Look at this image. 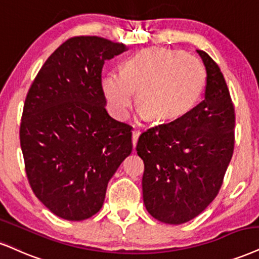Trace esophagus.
I'll list each match as a JSON object with an SVG mask.
<instances>
[{"label":"esophagus","instance_id":"obj_1","mask_svg":"<svg viewBox=\"0 0 259 259\" xmlns=\"http://www.w3.org/2000/svg\"><path fill=\"white\" fill-rule=\"evenodd\" d=\"M138 138H139V131H133L132 132V144L135 149H136L137 142H138Z\"/></svg>","mask_w":259,"mask_h":259}]
</instances>
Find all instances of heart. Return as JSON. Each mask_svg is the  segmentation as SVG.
Here are the masks:
<instances>
[{"instance_id":"heart-1","label":"heart","mask_w":259,"mask_h":259,"mask_svg":"<svg viewBox=\"0 0 259 259\" xmlns=\"http://www.w3.org/2000/svg\"><path fill=\"white\" fill-rule=\"evenodd\" d=\"M205 71L192 55L164 48L144 49L124 63L123 72L105 75L102 89L108 108L124 119L138 91L137 104L146 116L168 122L187 113L202 94Z\"/></svg>"}]
</instances>
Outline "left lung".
<instances>
[{
  "mask_svg": "<svg viewBox=\"0 0 259 259\" xmlns=\"http://www.w3.org/2000/svg\"><path fill=\"white\" fill-rule=\"evenodd\" d=\"M206 69L205 97L171 122L146 130L137 152L144 161L143 199L150 215L181 225L218 196L234 151L235 114L223 74L197 50Z\"/></svg>",
  "mask_w": 259,
  "mask_h": 259,
  "instance_id": "8db88e82",
  "label": "left lung"
}]
</instances>
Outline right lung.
Listing matches in <instances>:
<instances>
[{"instance_id":"right-lung-1","label":"right lung","mask_w":259,"mask_h":259,"mask_svg":"<svg viewBox=\"0 0 259 259\" xmlns=\"http://www.w3.org/2000/svg\"><path fill=\"white\" fill-rule=\"evenodd\" d=\"M122 43L76 36L41 66L20 123L25 171L53 213L81 221L100 211L109 180L132 152L128 124L105 110L102 68L126 52Z\"/></svg>"}]
</instances>
